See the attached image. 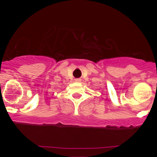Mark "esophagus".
<instances>
[{
  "label": "esophagus",
  "mask_w": 157,
  "mask_h": 157,
  "mask_svg": "<svg viewBox=\"0 0 157 157\" xmlns=\"http://www.w3.org/2000/svg\"><path fill=\"white\" fill-rule=\"evenodd\" d=\"M80 81L79 79H76V81Z\"/></svg>",
  "instance_id": "obj_1"
}]
</instances>
